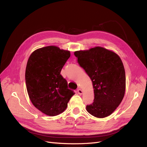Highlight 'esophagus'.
<instances>
[{
	"mask_svg": "<svg viewBox=\"0 0 147 147\" xmlns=\"http://www.w3.org/2000/svg\"><path fill=\"white\" fill-rule=\"evenodd\" d=\"M77 92H78V93L79 94V95H82V94H83V90H82L81 89H78V90H77Z\"/></svg>",
	"mask_w": 147,
	"mask_h": 147,
	"instance_id": "34e87169",
	"label": "esophagus"
}]
</instances>
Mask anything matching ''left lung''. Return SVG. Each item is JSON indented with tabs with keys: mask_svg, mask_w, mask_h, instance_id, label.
Instances as JSON below:
<instances>
[{
	"mask_svg": "<svg viewBox=\"0 0 147 147\" xmlns=\"http://www.w3.org/2000/svg\"><path fill=\"white\" fill-rule=\"evenodd\" d=\"M74 55L93 83L95 98L93 102L86 106L87 111L98 118L110 115L125 95V72L121 58L100 46L75 51Z\"/></svg>",
	"mask_w": 147,
	"mask_h": 147,
	"instance_id": "left-lung-1",
	"label": "left lung"
}]
</instances>
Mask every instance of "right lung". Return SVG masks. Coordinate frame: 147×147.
Returning <instances> with one entry per match:
<instances>
[{
	"instance_id": "right-lung-1",
	"label": "right lung",
	"mask_w": 147,
	"mask_h": 147,
	"mask_svg": "<svg viewBox=\"0 0 147 147\" xmlns=\"http://www.w3.org/2000/svg\"><path fill=\"white\" fill-rule=\"evenodd\" d=\"M70 51L48 46L34 51L25 71L27 92L32 104L46 115L54 116L66 110L75 93L60 74Z\"/></svg>"
}]
</instances>
